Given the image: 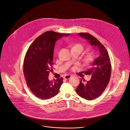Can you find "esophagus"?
Segmentation results:
<instances>
[{"instance_id": "obj_1", "label": "esophagus", "mask_w": 130, "mask_h": 130, "mask_svg": "<svg viewBox=\"0 0 130 130\" xmlns=\"http://www.w3.org/2000/svg\"><path fill=\"white\" fill-rule=\"evenodd\" d=\"M71 76H72V75H65V76L64 77V79H67L70 78Z\"/></svg>"}]
</instances>
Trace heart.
<instances>
[{
  "instance_id": "heart-1",
  "label": "heart",
  "mask_w": 130,
  "mask_h": 130,
  "mask_svg": "<svg viewBox=\"0 0 130 130\" xmlns=\"http://www.w3.org/2000/svg\"><path fill=\"white\" fill-rule=\"evenodd\" d=\"M73 47H76L77 48H78V50H79L81 52L82 51V50H83V46L81 44H76ZM93 59V55L90 54L89 55H88L87 56V57L85 59V62L86 63H89L90 62H91Z\"/></svg>"
}]
</instances>
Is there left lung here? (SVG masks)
I'll return each mask as SVG.
<instances>
[{
  "mask_svg": "<svg viewBox=\"0 0 130 130\" xmlns=\"http://www.w3.org/2000/svg\"><path fill=\"white\" fill-rule=\"evenodd\" d=\"M78 34L88 40L91 45L98 48L100 52V56L95 59L91 66L85 72V74H91V78L85 84L81 79L76 89V92L79 96L90 101L100 96L106 88L111 76V61L107 50L95 37L87 32Z\"/></svg>",
  "mask_w": 130,
  "mask_h": 130,
  "instance_id": "left-lung-1",
  "label": "left lung"
}]
</instances>
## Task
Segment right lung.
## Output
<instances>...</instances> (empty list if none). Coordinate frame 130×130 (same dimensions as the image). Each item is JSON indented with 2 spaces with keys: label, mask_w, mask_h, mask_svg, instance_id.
Masks as SVG:
<instances>
[{
  "label": "right lung",
  "mask_w": 130,
  "mask_h": 130,
  "mask_svg": "<svg viewBox=\"0 0 130 130\" xmlns=\"http://www.w3.org/2000/svg\"><path fill=\"white\" fill-rule=\"evenodd\" d=\"M69 34L47 31L37 37L25 54L23 72L27 86L31 92L42 100L56 96L63 84L62 77L50 81L53 71V54L56 41Z\"/></svg>",
  "instance_id": "right-lung-1"
}]
</instances>
